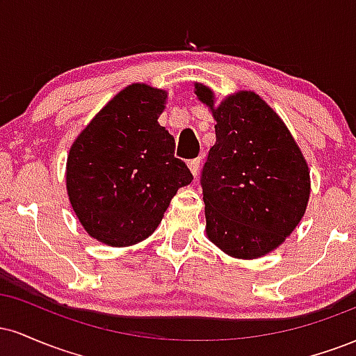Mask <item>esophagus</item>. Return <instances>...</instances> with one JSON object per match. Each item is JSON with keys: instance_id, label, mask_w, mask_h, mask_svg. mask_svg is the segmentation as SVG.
Instances as JSON below:
<instances>
[{"instance_id": "obj_1", "label": "esophagus", "mask_w": 356, "mask_h": 356, "mask_svg": "<svg viewBox=\"0 0 356 356\" xmlns=\"http://www.w3.org/2000/svg\"><path fill=\"white\" fill-rule=\"evenodd\" d=\"M187 165H189L191 174L194 175V177H197V175H199V169H201V159H194V161H191Z\"/></svg>"}]
</instances>
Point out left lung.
<instances>
[{
    "mask_svg": "<svg viewBox=\"0 0 356 356\" xmlns=\"http://www.w3.org/2000/svg\"><path fill=\"white\" fill-rule=\"evenodd\" d=\"M194 93L216 120L201 177L207 238L238 259L266 256L306 212L312 184L303 152L257 93L241 90L219 105L207 85L195 81Z\"/></svg>",
    "mask_w": 356,
    "mask_h": 356,
    "instance_id": "obj_1",
    "label": "left lung"
}]
</instances>
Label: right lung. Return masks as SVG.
I'll list each match as a JSON object with an SVG mask.
<instances>
[{
  "label": "right lung",
  "mask_w": 356,
  "mask_h": 356,
  "mask_svg": "<svg viewBox=\"0 0 356 356\" xmlns=\"http://www.w3.org/2000/svg\"><path fill=\"white\" fill-rule=\"evenodd\" d=\"M167 92L132 83L90 120L67 157V192L83 229L112 248L149 238L192 174L159 124Z\"/></svg>",
  "instance_id": "obj_1"
}]
</instances>
